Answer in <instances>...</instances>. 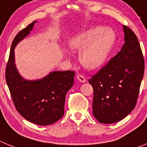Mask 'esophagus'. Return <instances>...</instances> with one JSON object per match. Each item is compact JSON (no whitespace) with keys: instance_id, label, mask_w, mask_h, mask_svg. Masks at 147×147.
I'll list each match as a JSON object with an SVG mask.
<instances>
[{"instance_id":"esophagus-1","label":"esophagus","mask_w":147,"mask_h":147,"mask_svg":"<svg viewBox=\"0 0 147 147\" xmlns=\"http://www.w3.org/2000/svg\"><path fill=\"white\" fill-rule=\"evenodd\" d=\"M77 78H78V80L79 81L81 82V83H85V82L86 81V78H84V76L82 75H77Z\"/></svg>"}]
</instances>
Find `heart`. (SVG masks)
<instances>
[{"label": "heart", "mask_w": 147, "mask_h": 147, "mask_svg": "<svg viewBox=\"0 0 147 147\" xmlns=\"http://www.w3.org/2000/svg\"><path fill=\"white\" fill-rule=\"evenodd\" d=\"M115 42L113 30L95 26L75 36L69 47L80 50L79 60L88 69H96L105 64Z\"/></svg>", "instance_id": "b5f03b06"}]
</instances>
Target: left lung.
I'll use <instances>...</instances> for the list:
<instances>
[{
	"label": "left lung",
	"mask_w": 147,
	"mask_h": 147,
	"mask_svg": "<svg viewBox=\"0 0 147 147\" xmlns=\"http://www.w3.org/2000/svg\"><path fill=\"white\" fill-rule=\"evenodd\" d=\"M125 44L88 82L93 87V115L102 124L125 118L136 106L144 73V60L137 36L123 26Z\"/></svg>",
	"instance_id": "obj_1"
}]
</instances>
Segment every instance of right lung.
<instances>
[{"instance_id": "obj_1", "label": "right lung", "mask_w": 147, "mask_h": 147, "mask_svg": "<svg viewBox=\"0 0 147 147\" xmlns=\"http://www.w3.org/2000/svg\"><path fill=\"white\" fill-rule=\"evenodd\" d=\"M34 21L14 39L6 69V80L16 109L36 125H52L64 114L65 96L74 83L75 72L53 71L41 79L23 78L15 65L14 48L33 30Z\"/></svg>"}]
</instances>
